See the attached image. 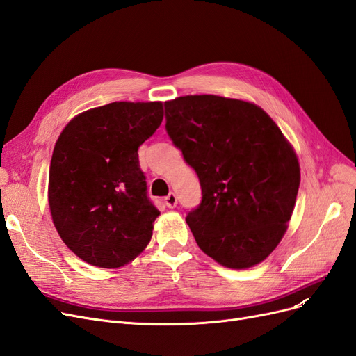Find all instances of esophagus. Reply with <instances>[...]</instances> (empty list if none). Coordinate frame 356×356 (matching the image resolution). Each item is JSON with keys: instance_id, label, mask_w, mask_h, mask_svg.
<instances>
[{"instance_id": "1", "label": "esophagus", "mask_w": 356, "mask_h": 356, "mask_svg": "<svg viewBox=\"0 0 356 356\" xmlns=\"http://www.w3.org/2000/svg\"><path fill=\"white\" fill-rule=\"evenodd\" d=\"M177 203H178V197L175 193H169V195L165 197V204L168 208H175Z\"/></svg>"}]
</instances>
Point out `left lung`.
Segmentation results:
<instances>
[{
  "label": "left lung",
  "instance_id": "left-lung-1",
  "mask_svg": "<svg viewBox=\"0 0 356 356\" xmlns=\"http://www.w3.org/2000/svg\"><path fill=\"white\" fill-rule=\"evenodd\" d=\"M166 132L196 170L202 202L187 215L200 250L229 268L252 267L284 238L300 165L281 129L255 104L215 95L165 102Z\"/></svg>",
  "mask_w": 356,
  "mask_h": 356
}]
</instances>
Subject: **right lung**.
I'll use <instances>...</instances> for the list:
<instances>
[{
    "label": "right lung",
    "mask_w": 356,
    "mask_h": 356,
    "mask_svg": "<svg viewBox=\"0 0 356 356\" xmlns=\"http://www.w3.org/2000/svg\"><path fill=\"white\" fill-rule=\"evenodd\" d=\"M163 120L161 102H111L75 115L49 170L53 224L70 250L115 268L144 251L160 215L148 199L138 148Z\"/></svg>",
    "instance_id": "1"
}]
</instances>
